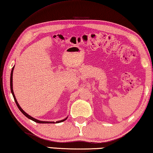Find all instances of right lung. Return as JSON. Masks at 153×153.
Instances as JSON below:
<instances>
[{
	"instance_id": "obj_1",
	"label": "right lung",
	"mask_w": 153,
	"mask_h": 153,
	"mask_svg": "<svg viewBox=\"0 0 153 153\" xmlns=\"http://www.w3.org/2000/svg\"><path fill=\"white\" fill-rule=\"evenodd\" d=\"M13 69H14V66H13L12 69H11V76H10V88H11V93H12L13 95V99H14V101L16 102V105L18 106V108H19V110L21 111V113L23 114V115H25L26 116V117L27 118H29V120H31L32 121H33V122H37V123H39V124H54V122H48V121H41V120H38L37 119H35V118H33V117H31V116H30L29 115H28L26 112H25L24 110H22V108H21V107L20 106L19 104L18 103L17 100H16V98L15 97V95H14V93H13ZM68 118L66 117L65 119L64 120H60V121H57V122L56 123H60V122H64V121H65L66 120H67Z\"/></svg>"
}]
</instances>
